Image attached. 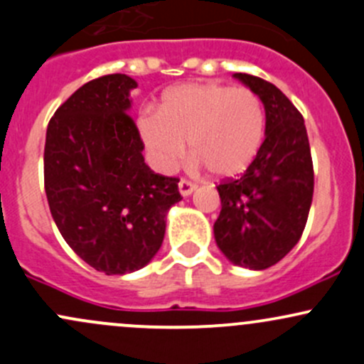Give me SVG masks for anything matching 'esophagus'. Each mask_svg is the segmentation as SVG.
Masks as SVG:
<instances>
[{
    "label": "esophagus",
    "mask_w": 364,
    "mask_h": 364,
    "mask_svg": "<svg viewBox=\"0 0 364 364\" xmlns=\"http://www.w3.org/2000/svg\"><path fill=\"white\" fill-rule=\"evenodd\" d=\"M195 188H197V185L192 181H188V179H181V181H179V192H181L183 197H188Z\"/></svg>",
    "instance_id": "obj_1"
}]
</instances>
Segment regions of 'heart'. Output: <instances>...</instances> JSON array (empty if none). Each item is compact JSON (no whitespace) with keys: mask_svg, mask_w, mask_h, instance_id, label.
<instances>
[{"mask_svg":"<svg viewBox=\"0 0 364 364\" xmlns=\"http://www.w3.org/2000/svg\"><path fill=\"white\" fill-rule=\"evenodd\" d=\"M137 127L156 169H174L190 141L195 162L218 178H230L255 160L265 134V112L247 87L186 83L164 94L159 112L143 109Z\"/></svg>","mask_w":364,"mask_h":364,"instance_id":"heart-1","label":"heart"}]
</instances>
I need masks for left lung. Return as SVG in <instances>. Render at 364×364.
<instances>
[{"mask_svg":"<svg viewBox=\"0 0 364 364\" xmlns=\"http://www.w3.org/2000/svg\"><path fill=\"white\" fill-rule=\"evenodd\" d=\"M265 106V141L239 178L216 186L221 213L214 221L218 247L232 263L263 270L300 240L314 195V166L301 113L277 87L235 73Z\"/></svg>","mask_w":364,"mask_h":364,"instance_id":"1","label":"left lung"}]
</instances>
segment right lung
Returning <instances> with one entry per match:
<instances>
[{
	"label": "right lung",
	"instance_id": "right-lung-1",
	"mask_svg": "<svg viewBox=\"0 0 364 364\" xmlns=\"http://www.w3.org/2000/svg\"><path fill=\"white\" fill-rule=\"evenodd\" d=\"M131 76L105 75L80 87L48 122L43 174L60 235L106 275L139 270L156 255L179 178L144 164V143L129 114Z\"/></svg>",
	"mask_w": 364,
	"mask_h": 364
}]
</instances>
